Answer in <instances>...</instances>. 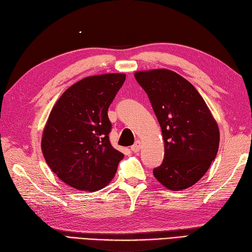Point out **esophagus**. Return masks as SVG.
I'll return each mask as SVG.
<instances>
[{"label":"esophagus","instance_id":"1","mask_svg":"<svg viewBox=\"0 0 252 252\" xmlns=\"http://www.w3.org/2000/svg\"><path fill=\"white\" fill-rule=\"evenodd\" d=\"M140 148H141V142L139 141V140H137L136 142H135V145H133L132 147H131V150L133 151V152H138L140 150Z\"/></svg>","mask_w":252,"mask_h":252}]
</instances>
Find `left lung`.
Segmentation results:
<instances>
[{
    "label": "left lung",
    "mask_w": 252,
    "mask_h": 252,
    "mask_svg": "<svg viewBox=\"0 0 252 252\" xmlns=\"http://www.w3.org/2000/svg\"><path fill=\"white\" fill-rule=\"evenodd\" d=\"M161 126L164 158L153 175L169 190L191 187L217 157L220 130L197 89L175 71H137Z\"/></svg>",
    "instance_id": "8db88e82"
}]
</instances>
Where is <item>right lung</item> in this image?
Segmentation results:
<instances>
[{
  "label": "right lung",
  "instance_id": "1",
  "mask_svg": "<svg viewBox=\"0 0 252 252\" xmlns=\"http://www.w3.org/2000/svg\"><path fill=\"white\" fill-rule=\"evenodd\" d=\"M125 74L89 76L70 86L53 106L41 148L50 168L68 186L95 191L114 177L124 158L112 147L107 110Z\"/></svg>",
  "mask_w": 252,
  "mask_h": 252
}]
</instances>
